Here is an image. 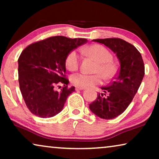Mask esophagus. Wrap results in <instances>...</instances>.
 <instances>
[{
  "instance_id": "1",
  "label": "esophagus",
  "mask_w": 159,
  "mask_h": 159,
  "mask_svg": "<svg viewBox=\"0 0 159 159\" xmlns=\"http://www.w3.org/2000/svg\"><path fill=\"white\" fill-rule=\"evenodd\" d=\"M84 88H80V87H76L75 88V90H83Z\"/></svg>"
}]
</instances>
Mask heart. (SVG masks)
<instances>
[{
  "mask_svg": "<svg viewBox=\"0 0 159 159\" xmlns=\"http://www.w3.org/2000/svg\"><path fill=\"white\" fill-rule=\"evenodd\" d=\"M82 55L95 61L92 69V75L77 73L70 77L71 82L76 87L86 88L99 84L102 78L105 81L114 79L117 73V66L113 61L111 52L103 45L99 44L90 45L80 49ZM80 64V57L76 51H71L64 60V65L67 70L77 71Z\"/></svg>",
  "mask_w": 159,
  "mask_h": 159,
  "instance_id": "1",
  "label": "heart"
}]
</instances>
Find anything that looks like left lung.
Instances as JSON below:
<instances>
[{
  "label": "left lung",
  "mask_w": 159,
  "mask_h": 159,
  "mask_svg": "<svg viewBox=\"0 0 159 159\" xmlns=\"http://www.w3.org/2000/svg\"><path fill=\"white\" fill-rule=\"evenodd\" d=\"M104 44L116 53L120 68L109 85L89 106L91 111L104 119H112L127 109L138 92L145 75L142 56L133 45L120 38L93 40Z\"/></svg>",
  "instance_id": "left-lung-1"
}]
</instances>
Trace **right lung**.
Wrapping results in <instances>:
<instances>
[{
  "label": "right lung",
  "instance_id": "right-lung-1",
  "mask_svg": "<svg viewBox=\"0 0 159 159\" xmlns=\"http://www.w3.org/2000/svg\"><path fill=\"white\" fill-rule=\"evenodd\" d=\"M88 42L87 39L53 36L26 47L18 59L19 83L21 95L30 112L49 118L64 108L67 97L75 91L68 88L65 58L69 52ZM64 84L59 92L55 87ZM61 87V86H60Z\"/></svg>",
  "mask_w": 159,
  "mask_h": 159
}]
</instances>
